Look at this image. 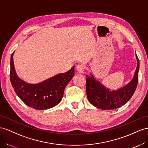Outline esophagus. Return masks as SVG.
I'll use <instances>...</instances> for the list:
<instances>
[{"mask_svg": "<svg viewBox=\"0 0 148 148\" xmlns=\"http://www.w3.org/2000/svg\"><path fill=\"white\" fill-rule=\"evenodd\" d=\"M76 69L77 70V71L79 72V73L81 74H83L84 73V66L82 64H79L76 67Z\"/></svg>", "mask_w": 148, "mask_h": 148, "instance_id": "esophagus-1", "label": "esophagus"}]
</instances>
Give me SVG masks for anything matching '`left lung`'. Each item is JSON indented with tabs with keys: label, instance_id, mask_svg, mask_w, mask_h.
<instances>
[{
	"label": "left lung",
	"instance_id": "obj_1",
	"mask_svg": "<svg viewBox=\"0 0 148 148\" xmlns=\"http://www.w3.org/2000/svg\"><path fill=\"white\" fill-rule=\"evenodd\" d=\"M137 67L134 77L128 84L116 90H110L97 81L94 75H86V93L89 102L95 107L110 110L121 107L132 98L138 82L140 61L136 54Z\"/></svg>",
	"mask_w": 148,
	"mask_h": 148
}]
</instances>
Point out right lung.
<instances>
[{"mask_svg": "<svg viewBox=\"0 0 148 148\" xmlns=\"http://www.w3.org/2000/svg\"><path fill=\"white\" fill-rule=\"evenodd\" d=\"M14 52L10 58V79L18 97L28 106L36 110L55 107L62 100L66 86L74 75V67L65 73L58 74L38 84H29L20 79L14 67Z\"/></svg>", "mask_w": 148, "mask_h": 148, "instance_id": "obj_1", "label": "right lung"}]
</instances>
